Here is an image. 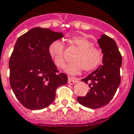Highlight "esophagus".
<instances>
[{"label": "esophagus", "instance_id": "esophagus-1", "mask_svg": "<svg viewBox=\"0 0 134 134\" xmlns=\"http://www.w3.org/2000/svg\"><path fill=\"white\" fill-rule=\"evenodd\" d=\"M78 82V80L76 78H74V77H68V83L70 85H73L77 82Z\"/></svg>", "mask_w": 134, "mask_h": 134}]
</instances>
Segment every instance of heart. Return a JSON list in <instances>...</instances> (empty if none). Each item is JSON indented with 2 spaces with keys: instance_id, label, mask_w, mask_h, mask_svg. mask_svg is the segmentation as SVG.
I'll use <instances>...</instances> for the list:
<instances>
[{
  "instance_id": "heart-1",
  "label": "heart",
  "mask_w": 134,
  "mask_h": 134,
  "mask_svg": "<svg viewBox=\"0 0 134 134\" xmlns=\"http://www.w3.org/2000/svg\"><path fill=\"white\" fill-rule=\"evenodd\" d=\"M69 43L79 50L73 61L67 64L64 72L71 75L85 72H91L100 66L103 62V54L100 49L93 47V43L85 36H73L69 39ZM64 44L60 40L53 41L48 47V53L53 63L58 68H62L65 64L64 57Z\"/></svg>"
}]
</instances>
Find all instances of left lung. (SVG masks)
<instances>
[{
    "instance_id": "8db88e82",
    "label": "left lung",
    "mask_w": 134,
    "mask_h": 134,
    "mask_svg": "<svg viewBox=\"0 0 134 134\" xmlns=\"http://www.w3.org/2000/svg\"><path fill=\"white\" fill-rule=\"evenodd\" d=\"M98 43L103 54V64L82 80L89 83L90 91L85 96L77 98L82 105L92 109L106 105L112 100L121 82L122 57L115 41L103 34Z\"/></svg>"
}]
</instances>
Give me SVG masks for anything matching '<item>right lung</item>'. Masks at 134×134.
I'll list each match as a JSON object with an SVG mask.
<instances>
[{"label":"right lung","instance_id":"add662e5","mask_svg":"<svg viewBox=\"0 0 134 134\" xmlns=\"http://www.w3.org/2000/svg\"><path fill=\"white\" fill-rule=\"evenodd\" d=\"M63 36L61 32L36 27L16 41L9 60L10 84L28 109L49 106L55 98L57 88L67 82V76L59 73L48 53L49 44Z\"/></svg>","mask_w":134,"mask_h":134}]
</instances>
